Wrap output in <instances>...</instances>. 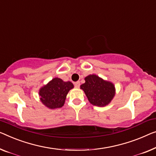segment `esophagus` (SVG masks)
I'll list each match as a JSON object with an SVG mask.
<instances>
[{
    "label": "esophagus",
    "mask_w": 156,
    "mask_h": 156,
    "mask_svg": "<svg viewBox=\"0 0 156 156\" xmlns=\"http://www.w3.org/2000/svg\"><path fill=\"white\" fill-rule=\"evenodd\" d=\"M80 83L79 82V81H78V82H76L75 83H74V86H75V87H76V88L80 87Z\"/></svg>",
    "instance_id": "esophagus-1"
}]
</instances>
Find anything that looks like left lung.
Returning a JSON list of instances; mask_svg holds the SVG:
<instances>
[{
	"instance_id": "1",
	"label": "left lung",
	"mask_w": 156,
	"mask_h": 156,
	"mask_svg": "<svg viewBox=\"0 0 156 156\" xmlns=\"http://www.w3.org/2000/svg\"><path fill=\"white\" fill-rule=\"evenodd\" d=\"M85 80V83L80 85V88L92 105L105 106L115 96V90L112 83L104 80L94 74L87 76Z\"/></svg>"
}]
</instances>
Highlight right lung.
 <instances>
[{"instance_id": "1", "label": "right lung", "mask_w": 156, "mask_h": 156, "mask_svg": "<svg viewBox=\"0 0 156 156\" xmlns=\"http://www.w3.org/2000/svg\"><path fill=\"white\" fill-rule=\"evenodd\" d=\"M73 88V83L64 82L61 78H55L39 90L41 101L48 108L54 109L64 106L69 91Z\"/></svg>"}]
</instances>
